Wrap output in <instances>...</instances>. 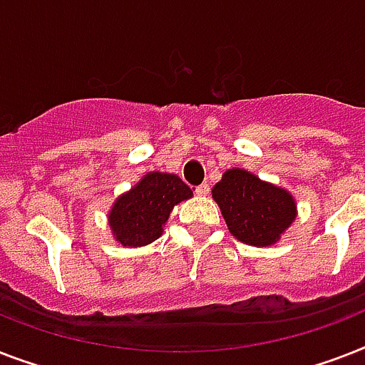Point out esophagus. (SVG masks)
Listing matches in <instances>:
<instances>
[{
  "instance_id": "1",
  "label": "esophagus",
  "mask_w": 365,
  "mask_h": 365,
  "mask_svg": "<svg viewBox=\"0 0 365 365\" xmlns=\"http://www.w3.org/2000/svg\"><path fill=\"white\" fill-rule=\"evenodd\" d=\"M209 192H211V188H209V185H205V182H203V185H200L196 188V194H197V196H201V197L209 196Z\"/></svg>"
}]
</instances>
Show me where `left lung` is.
<instances>
[{
	"label": "left lung",
	"instance_id": "left-lung-1",
	"mask_svg": "<svg viewBox=\"0 0 365 365\" xmlns=\"http://www.w3.org/2000/svg\"><path fill=\"white\" fill-rule=\"evenodd\" d=\"M211 192L230 233L245 245H275L298 217L296 200L287 188L262 180L247 169L224 171Z\"/></svg>",
	"mask_w": 365,
	"mask_h": 365
}]
</instances>
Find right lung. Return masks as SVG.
Segmentation results:
<instances>
[{"mask_svg":"<svg viewBox=\"0 0 365 365\" xmlns=\"http://www.w3.org/2000/svg\"><path fill=\"white\" fill-rule=\"evenodd\" d=\"M192 196L194 192L179 175L148 171L110 205L107 222L113 239L132 249L150 245L164 233L173 207Z\"/></svg>","mask_w":365,"mask_h":365,"instance_id":"add662e5","label":"right lung"}]
</instances>
